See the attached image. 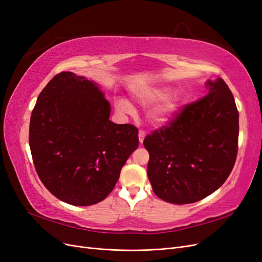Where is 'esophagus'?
<instances>
[{
  "instance_id": "34e87169",
  "label": "esophagus",
  "mask_w": 262,
  "mask_h": 262,
  "mask_svg": "<svg viewBox=\"0 0 262 262\" xmlns=\"http://www.w3.org/2000/svg\"><path fill=\"white\" fill-rule=\"evenodd\" d=\"M145 136H146V134H145V132H144L143 130H140V131H139V141H140V143H141V144L143 143V141H144Z\"/></svg>"
}]
</instances>
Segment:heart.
Masks as SVG:
<instances>
[{
    "instance_id": "1",
    "label": "heart",
    "mask_w": 262,
    "mask_h": 262,
    "mask_svg": "<svg viewBox=\"0 0 262 262\" xmlns=\"http://www.w3.org/2000/svg\"><path fill=\"white\" fill-rule=\"evenodd\" d=\"M167 92V87L158 86L145 90L137 96L138 101L141 102L142 105L153 104V102L160 100L162 98H163L161 101H158L148 113L149 120L155 124H164L169 121L179 109L181 101L180 95L177 93H173L166 96ZM115 107L117 112L120 114L131 115L134 112L133 106L124 98L115 99Z\"/></svg>"
}]
</instances>
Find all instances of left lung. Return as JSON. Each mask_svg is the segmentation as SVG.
I'll return each instance as SVG.
<instances>
[{
	"label": "left lung",
	"mask_w": 262,
	"mask_h": 262,
	"mask_svg": "<svg viewBox=\"0 0 262 262\" xmlns=\"http://www.w3.org/2000/svg\"><path fill=\"white\" fill-rule=\"evenodd\" d=\"M208 93L185 105L144 139L147 176L162 200L187 204L217 190L231 173L238 150V110L226 83L207 82Z\"/></svg>",
	"instance_id": "obj_1"
}]
</instances>
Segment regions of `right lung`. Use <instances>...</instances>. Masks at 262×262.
I'll return each mask as SVG.
<instances>
[{"label":"right lung","instance_id":"add662e5","mask_svg":"<svg viewBox=\"0 0 262 262\" xmlns=\"http://www.w3.org/2000/svg\"><path fill=\"white\" fill-rule=\"evenodd\" d=\"M109 116L98 86L72 72L53 76L39 94L30 117V152L39 178L59 200L83 207L113 191L139 146V131Z\"/></svg>","mask_w":262,"mask_h":262}]
</instances>
